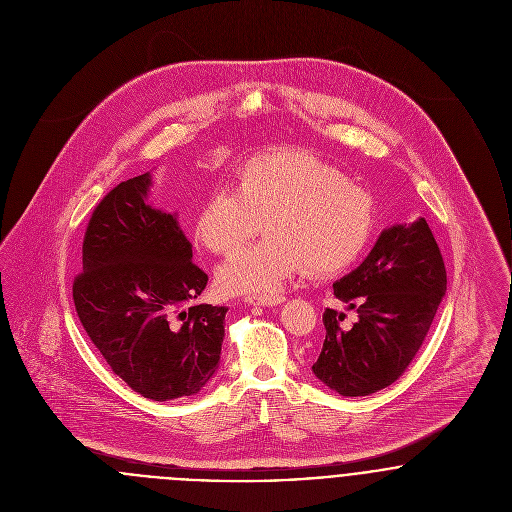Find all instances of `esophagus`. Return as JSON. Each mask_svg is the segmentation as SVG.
<instances>
[{
  "label": "esophagus",
  "instance_id": "obj_1",
  "mask_svg": "<svg viewBox=\"0 0 512 512\" xmlns=\"http://www.w3.org/2000/svg\"><path fill=\"white\" fill-rule=\"evenodd\" d=\"M244 301L248 305H260V307H274L284 301L282 295H246Z\"/></svg>",
  "mask_w": 512,
  "mask_h": 512
}]
</instances>
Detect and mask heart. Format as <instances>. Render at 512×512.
Instances as JSON below:
<instances>
[{
	"label": "heart",
	"instance_id": "b5f03b06",
	"mask_svg": "<svg viewBox=\"0 0 512 512\" xmlns=\"http://www.w3.org/2000/svg\"><path fill=\"white\" fill-rule=\"evenodd\" d=\"M374 224V199L365 187L313 153L280 149L244 161L238 189L220 185L205 197L195 236L226 254L266 228L270 236L220 264L217 284L226 293H272L305 268L335 274L351 266Z\"/></svg>",
	"mask_w": 512,
	"mask_h": 512
}]
</instances>
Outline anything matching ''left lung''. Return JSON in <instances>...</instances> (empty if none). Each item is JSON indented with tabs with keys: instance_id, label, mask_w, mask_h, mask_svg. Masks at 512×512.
I'll return each mask as SVG.
<instances>
[{
	"instance_id": "8db88e82",
	"label": "left lung",
	"mask_w": 512,
	"mask_h": 512,
	"mask_svg": "<svg viewBox=\"0 0 512 512\" xmlns=\"http://www.w3.org/2000/svg\"><path fill=\"white\" fill-rule=\"evenodd\" d=\"M445 290L443 258L426 219L384 228L365 262L333 284L359 319L345 329V313L325 309L327 333L313 374L341 396L390 386L420 351Z\"/></svg>"
}]
</instances>
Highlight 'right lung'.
Wrapping results in <instances>:
<instances>
[{"label":"right lung","instance_id":"obj_1","mask_svg":"<svg viewBox=\"0 0 512 512\" xmlns=\"http://www.w3.org/2000/svg\"><path fill=\"white\" fill-rule=\"evenodd\" d=\"M151 173L114 187L94 209L73 299L110 368L144 398L193 396L215 376L224 305L193 301L209 278L177 213L147 203Z\"/></svg>","mask_w":512,"mask_h":512}]
</instances>
